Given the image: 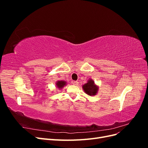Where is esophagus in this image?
Masks as SVG:
<instances>
[{
  "instance_id": "34e87169",
  "label": "esophagus",
  "mask_w": 148,
  "mask_h": 148,
  "mask_svg": "<svg viewBox=\"0 0 148 148\" xmlns=\"http://www.w3.org/2000/svg\"><path fill=\"white\" fill-rule=\"evenodd\" d=\"M72 84L73 85H75V86H77V85L78 84V82L77 81H73V82H72Z\"/></svg>"
}]
</instances>
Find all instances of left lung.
Instances as JSON below:
<instances>
[{
    "mask_svg": "<svg viewBox=\"0 0 148 148\" xmlns=\"http://www.w3.org/2000/svg\"><path fill=\"white\" fill-rule=\"evenodd\" d=\"M84 92L89 96L96 95L99 91V86L96 85L92 79H89L86 83L82 86Z\"/></svg>",
    "mask_w": 148,
    "mask_h": 148,
    "instance_id": "left-lung-1",
    "label": "left lung"
}]
</instances>
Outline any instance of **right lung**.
<instances>
[{
  "label": "right lung",
  "mask_w": 148,
  "mask_h": 148,
  "mask_svg": "<svg viewBox=\"0 0 148 148\" xmlns=\"http://www.w3.org/2000/svg\"><path fill=\"white\" fill-rule=\"evenodd\" d=\"M65 85H66V82L65 81H64V80H60V81H57L56 83V86L57 87V88H58L59 89H61L63 88Z\"/></svg>",
  "instance_id": "right-lung-1"
}]
</instances>
